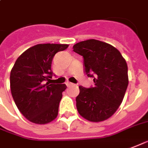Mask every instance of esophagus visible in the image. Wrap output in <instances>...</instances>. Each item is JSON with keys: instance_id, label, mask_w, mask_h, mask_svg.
<instances>
[{"instance_id": "34e87169", "label": "esophagus", "mask_w": 148, "mask_h": 148, "mask_svg": "<svg viewBox=\"0 0 148 148\" xmlns=\"http://www.w3.org/2000/svg\"><path fill=\"white\" fill-rule=\"evenodd\" d=\"M65 84H66L67 87H70V86H72V85H73V84H72V83H70V82H67Z\"/></svg>"}]
</instances>
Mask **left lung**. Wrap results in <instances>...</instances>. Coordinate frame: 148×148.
<instances>
[{
  "mask_svg": "<svg viewBox=\"0 0 148 148\" xmlns=\"http://www.w3.org/2000/svg\"><path fill=\"white\" fill-rule=\"evenodd\" d=\"M73 51L83 56L85 73L95 83L90 88L79 87V114L93 122L108 119L122 102L129 84L125 58L115 47L95 39L76 43Z\"/></svg>",
  "mask_w": 148,
  "mask_h": 148,
  "instance_id": "left-lung-1",
  "label": "left lung"
}]
</instances>
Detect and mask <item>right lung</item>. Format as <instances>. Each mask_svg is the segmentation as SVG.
<instances>
[{
    "instance_id": "1",
    "label": "right lung",
    "mask_w": 148,
    "mask_h": 148,
    "mask_svg": "<svg viewBox=\"0 0 148 148\" xmlns=\"http://www.w3.org/2000/svg\"><path fill=\"white\" fill-rule=\"evenodd\" d=\"M68 47L67 44H38L23 52L11 70L14 102L31 122L44 125L58 116L62 92L67 87L49 84L53 76L51 64L54 55Z\"/></svg>"
}]
</instances>
